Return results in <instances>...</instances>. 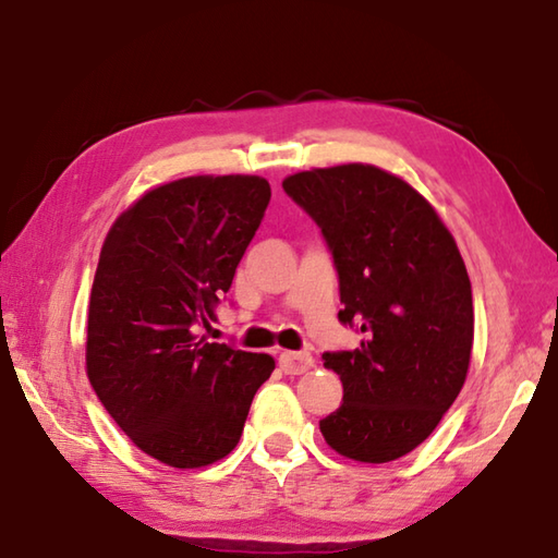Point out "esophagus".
Returning a JSON list of instances; mask_svg holds the SVG:
<instances>
[{
  "instance_id": "esophagus-1",
  "label": "esophagus",
  "mask_w": 558,
  "mask_h": 558,
  "mask_svg": "<svg viewBox=\"0 0 558 558\" xmlns=\"http://www.w3.org/2000/svg\"><path fill=\"white\" fill-rule=\"evenodd\" d=\"M278 361L288 376H302V373H307L314 366V359L305 351H282Z\"/></svg>"
}]
</instances>
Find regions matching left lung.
<instances>
[{
    "label": "left lung",
    "mask_w": 558,
    "mask_h": 558,
    "mask_svg": "<svg viewBox=\"0 0 558 558\" xmlns=\"http://www.w3.org/2000/svg\"><path fill=\"white\" fill-rule=\"evenodd\" d=\"M317 221L339 272V319L353 351L324 353L343 402L319 422L329 447L361 463L417 449L465 383L473 298L459 246L410 182L368 163L312 168L282 180Z\"/></svg>",
    "instance_id": "obj_1"
}]
</instances>
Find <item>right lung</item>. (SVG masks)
<instances>
[{"mask_svg":"<svg viewBox=\"0 0 558 558\" xmlns=\"http://www.w3.org/2000/svg\"><path fill=\"white\" fill-rule=\"evenodd\" d=\"M270 202L258 175H192L121 211L99 253L85 368L121 432L156 461L202 469L234 447L268 353L209 343L241 256Z\"/></svg>","mask_w":558,"mask_h":558,"instance_id":"1","label":"right lung"}]
</instances>
